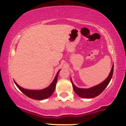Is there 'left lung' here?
<instances>
[{"mask_svg": "<svg viewBox=\"0 0 126 126\" xmlns=\"http://www.w3.org/2000/svg\"><path fill=\"white\" fill-rule=\"evenodd\" d=\"M113 70H114V64H112V68L110 73L109 75L105 80H104L103 82H101V83L98 84L96 86L91 87L90 88H78L74 85L73 83L71 78H70V80L72 83V86H73V90L75 92V93L77 94L78 96H80L81 98H93L96 97L101 94L103 91L104 90L108 85L109 84L110 82L111 78H112V74H113Z\"/></svg>", "mask_w": 126, "mask_h": 126, "instance_id": "8db88e82", "label": "left lung"}]
</instances>
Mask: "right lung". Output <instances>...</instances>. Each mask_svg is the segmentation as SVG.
<instances>
[{
    "label": "right lung",
    "mask_w": 126,
    "mask_h": 126,
    "mask_svg": "<svg viewBox=\"0 0 126 126\" xmlns=\"http://www.w3.org/2000/svg\"><path fill=\"white\" fill-rule=\"evenodd\" d=\"M60 70H59L58 72L56 74V76H55L54 80L51 82L48 87L46 88H44L43 89H40V90H32V89H27L23 88L19 85L17 84V83L14 80L15 85L16 86L19 88L20 91H21L22 93H24L25 95L32 99H37V100H42V99H46V98L50 97L51 95L53 94L56 88V85L57 83V78H58V75L59 72Z\"/></svg>",
    "instance_id": "obj_1"
}]
</instances>
